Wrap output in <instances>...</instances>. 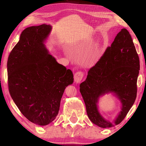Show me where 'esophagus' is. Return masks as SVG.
<instances>
[{
  "instance_id": "obj_1",
  "label": "esophagus",
  "mask_w": 146,
  "mask_h": 146,
  "mask_svg": "<svg viewBox=\"0 0 146 146\" xmlns=\"http://www.w3.org/2000/svg\"><path fill=\"white\" fill-rule=\"evenodd\" d=\"M84 76V73L82 71H77L74 75V80L76 83L80 82V81L82 80Z\"/></svg>"
}]
</instances>
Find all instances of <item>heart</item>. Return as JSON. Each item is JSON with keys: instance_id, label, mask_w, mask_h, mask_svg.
I'll return each mask as SVG.
<instances>
[{"instance_id": "1", "label": "heart", "mask_w": 146, "mask_h": 146, "mask_svg": "<svg viewBox=\"0 0 146 146\" xmlns=\"http://www.w3.org/2000/svg\"><path fill=\"white\" fill-rule=\"evenodd\" d=\"M103 43L97 41L93 48L83 56V62L86 66H93L95 64L101 57L103 51Z\"/></svg>"}]
</instances>
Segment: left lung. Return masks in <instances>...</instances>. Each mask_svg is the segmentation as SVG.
Instances as JSON below:
<instances>
[{
  "label": "left lung",
  "mask_w": 146,
  "mask_h": 146,
  "mask_svg": "<svg viewBox=\"0 0 146 146\" xmlns=\"http://www.w3.org/2000/svg\"><path fill=\"white\" fill-rule=\"evenodd\" d=\"M139 70L140 60L134 43L129 31L123 28L99 60L90 69L86 80L80 85L91 122L107 128L119 124L124 119L137 97ZM108 92L114 93L122 103L121 111L114 123L104 119L98 110L99 97Z\"/></svg>",
  "instance_id": "1"
}]
</instances>
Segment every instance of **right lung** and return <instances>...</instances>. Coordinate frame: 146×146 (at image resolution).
I'll return each instance as SVG.
<instances>
[{"mask_svg": "<svg viewBox=\"0 0 146 146\" xmlns=\"http://www.w3.org/2000/svg\"><path fill=\"white\" fill-rule=\"evenodd\" d=\"M51 29L46 24L26 28L7 63L12 99L27 119L39 125L55 119L64 91L73 82L72 71L58 64L44 45Z\"/></svg>", "mask_w": 146, "mask_h": 146, "instance_id": "obj_1", "label": "right lung"}]
</instances>
